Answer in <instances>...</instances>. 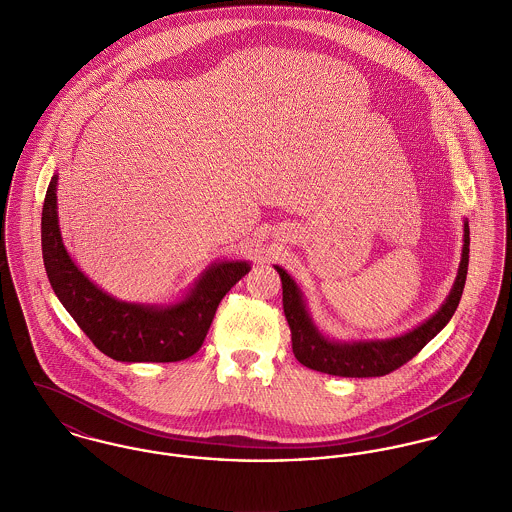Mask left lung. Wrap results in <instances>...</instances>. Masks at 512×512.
Returning <instances> with one entry per match:
<instances>
[{"label":"left lung","mask_w":512,"mask_h":512,"mask_svg":"<svg viewBox=\"0 0 512 512\" xmlns=\"http://www.w3.org/2000/svg\"><path fill=\"white\" fill-rule=\"evenodd\" d=\"M469 266V222L463 224V250L461 262L457 270L455 284L447 299L438 311L418 325L416 329L382 341H353V343H339L325 337L313 323L303 293L293 282L292 276L274 266L282 278L284 290V313L292 331V349L295 359L307 368L327 372L333 376H347V378H368V376H384L410 359H414L439 331L449 323L453 317L461 293L465 288Z\"/></svg>","instance_id":"1"}]
</instances>
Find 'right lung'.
<instances>
[{
	"mask_svg": "<svg viewBox=\"0 0 512 512\" xmlns=\"http://www.w3.org/2000/svg\"><path fill=\"white\" fill-rule=\"evenodd\" d=\"M53 175L41 215L43 262L51 288L98 351L122 363H175L195 355L213 323L220 299L250 264L224 260L209 266L189 293L171 305L120 301L94 286L63 244Z\"/></svg>",
	"mask_w": 512,
	"mask_h": 512,
	"instance_id": "obj_1",
	"label": "right lung"
}]
</instances>
